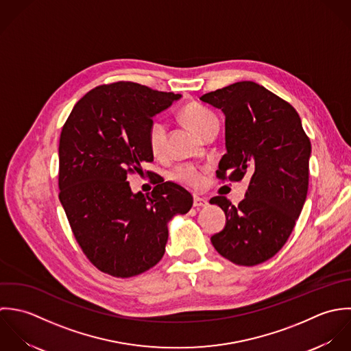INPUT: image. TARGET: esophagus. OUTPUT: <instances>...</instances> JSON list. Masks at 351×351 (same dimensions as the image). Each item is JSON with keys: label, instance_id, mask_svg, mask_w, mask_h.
<instances>
[{"label": "esophagus", "instance_id": "34e87169", "mask_svg": "<svg viewBox=\"0 0 351 351\" xmlns=\"http://www.w3.org/2000/svg\"><path fill=\"white\" fill-rule=\"evenodd\" d=\"M208 205H209V202H208L206 198L194 195V206H195V208H204V206H208Z\"/></svg>", "mask_w": 351, "mask_h": 351}]
</instances>
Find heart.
I'll use <instances>...</instances> for the list:
<instances>
[{
  "mask_svg": "<svg viewBox=\"0 0 351 351\" xmlns=\"http://www.w3.org/2000/svg\"><path fill=\"white\" fill-rule=\"evenodd\" d=\"M182 118L201 137L206 132H209L211 128L218 126V119L214 115V112H211L209 108H206L201 104H197V103L187 104L182 111ZM167 136H168V128L162 121L157 119L150 125L149 133H147V142H149V147L154 156H161L165 153ZM173 178L176 180L187 183L190 186H198L202 180L201 172L193 165L178 167L173 172Z\"/></svg>",
  "mask_w": 351,
  "mask_h": 351,
  "instance_id": "1",
  "label": "heart"
}]
</instances>
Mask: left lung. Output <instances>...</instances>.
Listing matches in <instances>:
<instances>
[{
  "label": "left lung",
  "instance_id": "8db88e82",
  "mask_svg": "<svg viewBox=\"0 0 351 351\" xmlns=\"http://www.w3.org/2000/svg\"><path fill=\"white\" fill-rule=\"evenodd\" d=\"M201 100L225 115L226 153L217 178H250L245 198L237 206L222 195L211 198L226 217L225 228L211 236L213 247L234 265L256 266L285 245L302 210L311 141L297 111L254 81L230 84Z\"/></svg>",
  "mask_w": 351,
  "mask_h": 351
}]
</instances>
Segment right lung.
I'll return each instance as SVG.
<instances>
[{"label":"right lung","mask_w":351,"mask_h":351,"mask_svg":"<svg viewBox=\"0 0 351 351\" xmlns=\"http://www.w3.org/2000/svg\"><path fill=\"white\" fill-rule=\"evenodd\" d=\"M180 97L130 81L100 85L75 103L62 128L60 201L82 252L112 277L130 278L156 266L168 222L193 206L186 189L158 175L150 194H134L128 182L153 161V117Z\"/></svg>","instance_id":"add662e5"}]
</instances>
